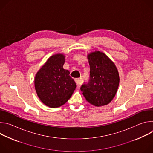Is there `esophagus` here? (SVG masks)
Instances as JSON below:
<instances>
[{"label":"esophagus","mask_w":153,"mask_h":153,"mask_svg":"<svg viewBox=\"0 0 153 153\" xmlns=\"http://www.w3.org/2000/svg\"><path fill=\"white\" fill-rule=\"evenodd\" d=\"M75 82H76V85H77V86H80V85H81V82H80V79H79V78L75 79Z\"/></svg>","instance_id":"esophagus-1"}]
</instances>
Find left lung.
I'll return each instance as SVG.
<instances>
[{
  "label": "left lung",
  "instance_id": "8db88e82",
  "mask_svg": "<svg viewBox=\"0 0 153 153\" xmlns=\"http://www.w3.org/2000/svg\"><path fill=\"white\" fill-rule=\"evenodd\" d=\"M90 79L80 87L86 100L91 104L104 106L114 97L119 84V76L114 63L104 53L95 51L88 55Z\"/></svg>",
  "mask_w": 153,
  "mask_h": 153
}]
</instances>
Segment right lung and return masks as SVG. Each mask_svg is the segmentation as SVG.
<instances>
[{
  "instance_id": "obj_1",
  "label": "right lung",
  "mask_w": 153,
  "mask_h": 153,
  "mask_svg": "<svg viewBox=\"0 0 153 153\" xmlns=\"http://www.w3.org/2000/svg\"><path fill=\"white\" fill-rule=\"evenodd\" d=\"M65 56H52L37 73L35 89L38 97L45 105L57 108L66 103L71 97L76 84L70 71L63 68Z\"/></svg>"
}]
</instances>
